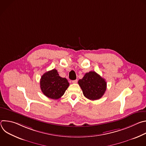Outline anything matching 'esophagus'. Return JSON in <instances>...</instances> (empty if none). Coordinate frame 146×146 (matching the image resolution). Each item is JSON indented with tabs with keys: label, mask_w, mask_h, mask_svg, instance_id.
I'll return each mask as SVG.
<instances>
[{
	"label": "esophagus",
	"mask_w": 146,
	"mask_h": 146,
	"mask_svg": "<svg viewBox=\"0 0 146 146\" xmlns=\"http://www.w3.org/2000/svg\"><path fill=\"white\" fill-rule=\"evenodd\" d=\"M77 82V80H75L72 81V83H73V84H76Z\"/></svg>",
	"instance_id": "esophagus-1"
}]
</instances>
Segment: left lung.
I'll return each mask as SVG.
<instances>
[{"label":"left lung","instance_id":"obj_1","mask_svg":"<svg viewBox=\"0 0 146 146\" xmlns=\"http://www.w3.org/2000/svg\"><path fill=\"white\" fill-rule=\"evenodd\" d=\"M78 83L84 96L92 100L101 98L107 88L105 79L94 71L86 73Z\"/></svg>","mask_w":146,"mask_h":146}]
</instances>
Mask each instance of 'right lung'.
<instances>
[{"label": "right lung", "mask_w": 146, "mask_h": 146, "mask_svg": "<svg viewBox=\"0 0 146 146\" xmlns=\"http://www.w3.org/2000/svg\"><path fill=\"white\" fill-rule=\"evenodd\" d=\"M40 84L43 94L52 99H58L63 96L69 86L67 79L60 77L55 69L41 76Z\"/></svg>", "instance_id": "obj_1"}]
</instances>
